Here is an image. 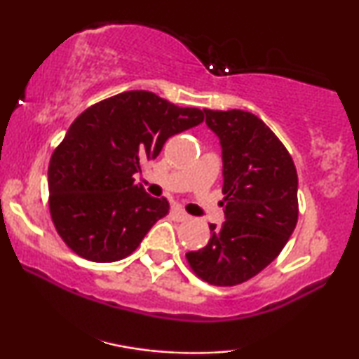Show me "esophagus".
<instances>
[{
	"instance_id": "34e87169",
	"label": "esophagus",
	"mask_w": 359,
	"mask_h": 359,
	"mask_svg": "<svg viewBox=\"0 0 359 359\" xmlns=\"http://www.w3.org/2000/svg\"><path fill=\"white\" fill-rule=\"evenodd\" d=\"M171 214H173V217L176 219V220H188L189 219V214L188 212H184L183 209L181 208H173V210H171Z\"/></svg>"
}]
</instances>
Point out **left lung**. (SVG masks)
Instances as JSON below:
<instances>
[{"mask_svg": "<svg viewBox=\"0 0 359 359\" xmlns=\"http://www.w3.org/2000/svg\"><path fill=\"white\" fill-rule=\"evenodd\" d=\"M204 112L222 147L225 220L209 224L208 245L186 258L204 281L235 286L266 268L296 229L297 171L286 147L252 112Z\"/></svg>", "mask_w": 359, "mask_h": 359, "instance_id": "1", "label": "left lung"}]
</instances>
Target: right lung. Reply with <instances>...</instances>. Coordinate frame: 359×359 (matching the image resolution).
Returning <instances> with one entry per match:
<instances>
[{"label":"right lung","instance_id":"obj_1","mask_svg":"<svg viewBox=\"0 0 359 359\" xmlns=\"http://www.w3.org/2000/svg\"><path fill=\"white\" fill-rule=\"evenodd\" d=\"M203 121L204 111L150 91L121 93L81 112L48 165V205L63 242L96 263L129 257L170 209L134 175L171 135Z\"/></svg>","mask_w":359,"mask_h":359}]
</instances>
